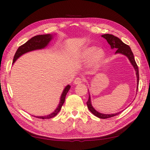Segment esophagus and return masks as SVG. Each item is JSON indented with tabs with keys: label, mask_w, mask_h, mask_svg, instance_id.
Masks as SVG:
<instances>
[{
	"label": "esophagus",
	"mask_w": 150,
	"mask_h": 150,
	"mask_svg": "<svg viewBox=\"0 0 150 150\" xmlns=\"http://www.w3.org/2000/svg\"><path fill=\"white\" fill-rule=\"evenodd\" d=\"M84 82V79L80 78V77H77L74 80V84H81L83 83Z\"/></svg>",
	"instance_id": "obj_1"
}]
</instances>
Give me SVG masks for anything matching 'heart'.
Masks as SVG:
<instances>
[{
    "instance_id": "heart-1",
    "label": "heart",
    "mask_w": 150,
    "mask_h": 150,
    "mask_svg": "<svg viewBox=\"0 0 150 150\" xmlns=\"http://www.w3.org/2000/svg\"><path fill=\"white\" fill-rule=\"evenodd\" d=\"M105 53L103 50L97 49L95 46H90L85 48L81 53V58L84 60H88L92 58V63L97 64L103 59Z\"/></svg>"
}]
</instances>
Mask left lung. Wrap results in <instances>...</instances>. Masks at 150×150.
I'll return each mask as SVG.
<instances>
[{"label":"left lung","instance_id":"8db88e82","mask_svg":"<svg viewBox=\"0 0 150 150\" xmlns=\"http://www.w3.org/2000/svg\"><path fill=\"white\" fill-rule=\"evenodd\" d=\"M101 36L103 38H104L105 39L107 40V42L110 45L111 48L116 50L115 53H121L125 55L126 57H127L129 60V61L131 62V64L133 66L134 68L136 71V75L137 77V84H138L137 85H139V67H138L135 60H134V55H133V52L131 51L130 47L127 45H126V44L123 42L121 40H120L118 37L114 36V35L107 34L102 35ZM137 90H138V87H137ZM86 103H87L88 108V109L90 112H92L93 115H95L96 116L101 119L109 118H111V117L118 115V114H119L120 112H120L114 114H104L98 112V111H96L92 106V104H91V101H90V95H89L88 100V101L86 102Z\"/></svg>","mask_w":150,"mask_h":150}]
</instances>
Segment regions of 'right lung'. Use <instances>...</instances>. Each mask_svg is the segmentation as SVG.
Listing matches in <instances>:
<instances>
[{"label":"right lung","mask_w":150,"mask_h":150,"mask_svg":"<svg viewBox=\"0 0 150 150\" xmlns=\"http://www.w3.org/2000/svg\"><path fill=\"white\" fill-rule=\"evenodd\" d=\"M52 35L51 34H42V35H38V36H34L31 39L27 41L25 43L23 44V45H21L17 49L16 54L14 55L13 60V64L16 62V60L22 54L26 53V52L34 51V50L36 49H41L47 45V44L49 43L50 41L52 39ZM71 88V86L69 85H67V86L65 88V89L64 90L62 93L61 98H60V103L58 105V107L55 110L54 112L52 114H49V115L45 116H35L38 118L40 119H50L57 116V114L60 112V110L62 106L64 101H65V98L67 93L68 92L69 90Z\"/></svg>","instance_id":"1"}]
</instances>
